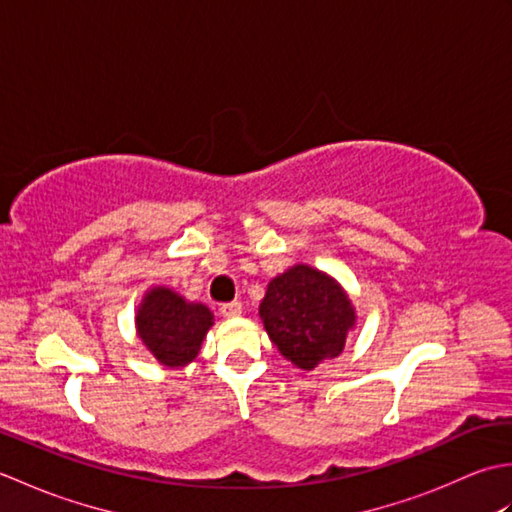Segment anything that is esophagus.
Instances as JSON below:
<instances>
[{"mask_svg":"<svg viewBox=\"0 0 512 512\" xmlns=\"http://www.w3.org/2000/svg\"><path fill=\"white\" fill-rule=\"evenodd\" d=\"M220 312L224 314L226 319H233V317H239V314H242V303L239 301H231V303H222V308H220Z\"/></svg>","mask_w":512,"mask_h":512,"instance_id":"obj_1","label":"esophagus"}]
</instances>
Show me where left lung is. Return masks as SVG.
I'll use <instances>...</instances> for the list:
<instances>
[{
	"label": "left lung",
	"instance_id": "1",
	"mask_svg": "<svg viewBox=\"0 0 512 512\" xmlns=\"http://www.w3.org/2000/svg\"><path fill=\"white\" fill-rule=\"evenodd\" d=\"M259 314L277 350L301 369L339 356L354 325V308L341 286L310 266L270 281Z\"/></svg>",
	"mask_w": 512,
	"mask_h": 512
}]
</instances>
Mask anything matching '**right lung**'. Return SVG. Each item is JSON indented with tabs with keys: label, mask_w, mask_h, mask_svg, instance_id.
<instances>
[{
	"label": "right lung",
	"mask_w": 512,
	"mask_h": 512,
	"mask_svg": "<svg viewBox=\"0 0 512 512\" xmlns=\"http://www.w3.org/2000/svg\"><path fill=\"white\" fill-rule=\"evenodd\" d=\"M138 334L162 365L180 367L200 352L213 314L202 303H187L169 288H154L138 310Z\"/></svg>",
	"instance_id": "1"
}]
</instances>
